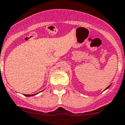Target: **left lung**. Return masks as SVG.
Returning a JSON list of instances; mask_svg holds the SVG:
<instances>
[{
    "instance_id": "obj_1",
    "label": "left lung",
    "mask_w": 125,
    "mask_h": 125,
    "mask_svg": "<svg viewBox=\"0 0 125 125\" xmlns=\"http://www.w3.org/2000/svg\"><path fill=\"white\" fill-rule=\"evenodd\" d=\"M110 86H111V85H109V86H108V87H107V88H106V89H105V90H106V89H107V88H109V87H110Z\"/></svg>"
}]
</instances>
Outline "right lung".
I'll return each instance as SVG.
<instances>
[{
	"instance_id": "1",
	"label": "right lung",
	"mask_w": 125,
	"mask_h": 125,
	"mask_svg": "<svg viewBox=\"0 0 125 125\" xmlns=\"http://www.w3.org/2000/svg\"><path fill=\"white\" fill-rule=\"evenodd\" d=\"M38 94V93H36V94H34V95H24L25 96H33V95H35Z\"/></svg>"
}]
</instances>
